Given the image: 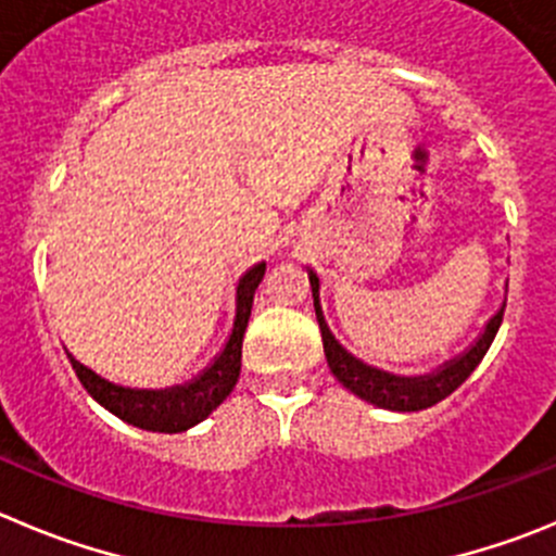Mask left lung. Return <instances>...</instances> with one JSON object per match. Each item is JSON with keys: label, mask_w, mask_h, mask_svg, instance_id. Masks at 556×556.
Returning <instances> with one entry per match:
<instances>
[{"label": "left lung", "mask_w": 556, "mask_h": 556, "mask_svg": "<svg viewBox=\"0 0 556 556\" xmlns=\"http://www.w3.org/2000/svg\"><path fill=\"white\" fill-rule=\"evenodd\" d=\"M309 285H313V302H315V318H318L320 337H324V354L329 362V370L334 372L337 381L345 389H351L356 397L372 403L387 412H422V408L435 406L447 395H453L455 389L471 376L482 356L489 354L491 342H494L496 331L502 326V315H505V302L489 318V324L482 326L477 340L471 342L464 354L453 356L435 370L425 372V376H395V372L372 367L362 362L359 356L351 354L334 334H331L329 324L324 318V307H320V279L313 268H307Z\"/></svg>", "instance_id": "8db88e82"}]
</instances>
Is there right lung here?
<instances>
[{
    "label": "right lung",
    "mask_w": 556,
    "mask_h": 556,
    "mask_svg": "<svg viewBox=\"0 0 556 556\" xmlns=\"http://www.w3.org/2000/svg\"><path fill=\"white\" fill-rule=\"evenodd\" d=\"M263 274H266V263H254L249 271L241 274L236 285V318H232L230 334H227L225 345L214 356V362L205 370L197 372L191 381L164 389L121 387V383H112L109 378L98 376L96 370L81 365L74 354L65 351L81 387L90 392L92 401H98L106 412H112L114 417H121L123 422L134 425V428L153 430V433H184V430L194 428L197 422H202L207 414H214L225 403V397L230 395L238 376H241L243 331H247L254 290L263 282Z\"/></svg>",
    "instance_id": "right-lung-1"
}]
</instances>
